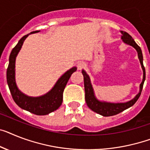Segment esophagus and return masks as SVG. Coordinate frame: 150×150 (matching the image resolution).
Wrapping results in <instances>:
<instances>
[{
  "instance_id": "34e87169",
  "label": "esophagus",
  "mask_w": 150,
  "mask_h": 150,
  "mask_svg": "<svg viewBox=\"0 0 150 150\" xmlns=\"http://www.w3.org/2000/svg\"><path fill=\"white\" fill-rule=\"evenodd\" d=\"M84 67H86V64H85V63H83V62H80V63H78L77 64L78 70H81L82 69H83Z\"/></svg>"
}]
</instances>
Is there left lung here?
Listing matches in <instances>:
<instances>
[{
  "mask_svg": "<svg viewBox=\"0 0 150 150\" xmlns=\"http://www.w3.org/2000/svg\"><path fill=\"white\" fill-rule=\"evenodd\" d=\"M121 33L122 34V41L125 42L126 44H129V45L133 47L137 50V53H138V57H139L141 66H142V68H143V81H142V83L140 84L139 93L137 96H135L134 99L131 100L130 101H129V102L127 103H111L100 102L98 100H96V97H95L92 85H91V83H90V77L86 74V73L84 70H83L82 74L83 75L84 89H85V100H86V104H87L90 110H92L93 112H96L98 114L102 115L103 117H110V116L117 115L118 113H120V112H122L123 110H125L129 108L133 105H134L135 103L137 102V100L140 96L141 92H142V90H143V83H144L145 79H146V71H145V67L143 66V57L141 48L137 45V43L133 39V38L128 33L123 31H121Z\"/></svg>",
  "mask_w": 150,
  "mask_h": 150,
  "instance_id": "left-lung-1",
  "label": "left lung"
}]
</instances>
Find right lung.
I'll return each instance as SVG.
<instances>
[{"instance_id":"1","label":"right lung","mask_w":150,"mask_h":150,"mask_svg":"<svg viewBox=\"0 0 150 150\" xmlns=\"http://www.w3.org/2000/svg\"><path fill=\"white\" fill-rule=\"evenodd\" d=\"M39 30L33 31L38 33ZM28 34L23 36L17 45L13 48L9 57V64L7 69V82L9 86L11 96L14 102L21 108L28 110L36 115H47L57 110L63 102V93L68 80L73 73L76 70V67H73L61 76L56 83L54 88L47 94L39 97H30L22 93L17 87L15 82V60L18 52L21 48L24 40Z\"/></svg>"}]
</instances>
